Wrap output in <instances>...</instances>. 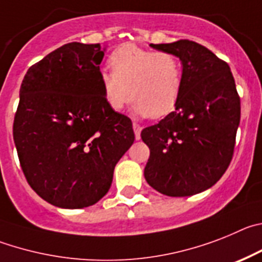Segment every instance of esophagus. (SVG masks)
I'll return each mask as SVG.
<instances>
[{"label":"esophagus","instance_id":"34e87169","mask_svg":"<svg viewBox=\"0 0 262 262\" xmlns=\"http://www.w3.org/2000/svg\"><path fill=\"white\" fill-rule=\"evenodd\" d=\"M133 129H134V134H136V140H140L142 126L138 125V124H133Z\"/></svg>","mask_w":262,"mask_h":262}]
</instances>
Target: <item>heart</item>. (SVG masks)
<instances>
[{"label":"heart","instance_id":"heart-1","mask_svg":"<svg viewBox=\"0 0 262 262\" xmlns=\"http://www.w3.org/2000/svg\"><path fill=\"white\" fill-rule=\"evenodd\" d=\"M108 63L112 73L103 72L100 83L112 111H121L133 99L137 114L158 119L176 107L184 81L176 55L124 44L112 52Z\"/></svg>","mask_w":262,"mask_h":262}]
</instances>
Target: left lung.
I'll use <instances>...</instances> for the list:
<instances>
[{
    "label": "left lung",
    "mask_w": 262,
    "mask_h": 262,
    "mask_svg": "<svg viewBox=\"0 0 262 262\" xmlns=\"http://www.w3.org/2000/svg\"><path fill=\"white\" fill-rule=\"evenodd\" d=\"M150 47L180 58L184 81L175 111L141 133L150 148L145 179L162 194H197L222 178L234 155L240 122L235 79L228 63L199 43Z\"/></svg>",
    "instance_id": "left-lung-1"
}]
</instances>
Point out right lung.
<instances>
[{
    "instance_id": "right-lung-1",
    "label": "right lung",
    "mask_w": 262,
    "mask_h": 262,
    "mask_svg": "<svg viewBox=\"0 0 262 262\" xmlns=\"http://www.w3.org/2000/svg\"><path fill=\"white\" fill-rule=\"evenodd\" d=\"M105 47L69 43L26 73L13 137L30 187L49 204L82 209L110 190L134 142L128 116L111 110L100 83Z\"/></svg>"
}]
</instances>
